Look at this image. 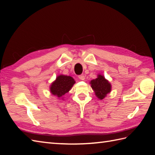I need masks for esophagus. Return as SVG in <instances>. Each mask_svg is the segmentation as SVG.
<instances>
[{"label": "esophagus", "mask_w": 155, "mask_h": 155, "mask_svg": "<svg viewBox=\"0 0 155 155\" xmlns=\"http://www.w3.org/2000/svg\"><path fill=\"white\" fill-rule=\"evenodd\" d=\"M78 78H79V79H81V80H82V81H84L85 79V76L84 74L79 75V76H78Z\"/></svg>", "instance_id": "34e87169"}]
</instances>
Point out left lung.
I'll use <instances>...</instances> for the list:
<instances>
[{"label":"left lung","instance_id":"8db88e82","mask_svg":"<svg viewBox=\"0 0 155 155\" xmlns=\"http://www.w3.org/2000/svg\"><path fill=\"white\" fill-rule=\"evenodd\" d=\"M90 84L94 92L96 97L100 100H103L111 92V84L103 75L98 74L97 78L91 81Z\"/></svg>","mask_w":155,"mask_h":155}]
</instances>
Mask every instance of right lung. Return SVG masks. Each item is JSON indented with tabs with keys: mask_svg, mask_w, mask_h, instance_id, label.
I'll return each instance as SVG.
<instances>
[{
	"mask_svg": "<svg viewBox=\"0 0 155 155\" xmlns=\"http://www.w3.org/2000/svg\"><path fill=\"white\" fill-rule=\"evenodd\" d=\"M75 84V81L71 76L60 74L50 85L51 93L58 99L64 100V95L71 89Z\"/></svg>",
	"mask_w": 155,
	"mask_h": 155,
	"instance_id": "1",
	"label": "right lung"
}]
</instances>
